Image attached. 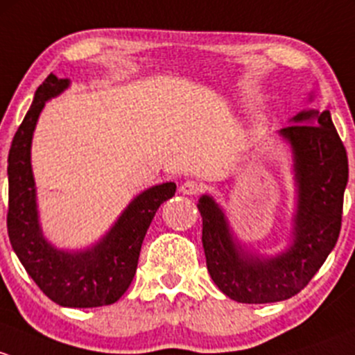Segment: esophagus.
<instances>
[{"label": "esophagus", "mask_w": 355, "mask_h": 355, "mask_svg": "<svg viewBox=\"0 0 355 355\" xmlns=\"http://www.w3.org/2000/svg\"><path fill=\"white\" fill-rule=\"evenodd\" d=\"M203 191V186L196 181H184L181 184V193L182 195H189V196H195L200 195Z\"/></svg>", "instance_id": "esophagus-1"}]
</instances>
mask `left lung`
Listing matches in <instances>:
<instances>
[{"instance_id":"8db88e82","label":"left lung","mask_w":355,"mask_h":355,"mask_svg":"<svg viewBox=\"0 0 355 355\" xmlns=\"http://www.w3.org/2000/svg\"><path fill=\"white\" fill-rule=\"evenodd\" d=\"M280 133L294 148L299 184L294 244L288 251L270 259L243 254L214 200L203 196L198 203L208 273L227 297L246 304L299 294L335 248L342 227L349 160L330 111L299 112Z\"/></svg>"}]
</instances>
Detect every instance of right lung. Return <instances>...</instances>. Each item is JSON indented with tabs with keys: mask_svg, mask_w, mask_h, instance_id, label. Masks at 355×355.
Returning a JSON list of instances; mask_svg holds the SVG:
<instances>
[{
	"mask_svg": "<svg viewBox=\"0 0 355 355\" xmlns=\"http://www.w3.org/2000/svg\"><path fill=\"white\" fill-rule=\"evenodd\" d=\"M68 87L51 73L15 133L8 153V215L6 227L13 251L37 287L67 308H98L118 301L137 273L141 243L155 211L176 193L174 182L153 186L130 203L107 236L85 253L56 251L44 241L35 210L31 141L47 98Z\"/></svg>",
	"mask_w": 355,
	"mask_h": 355,
	"instance_id": "1",
	"label": "right lung"
}]
</instances>
